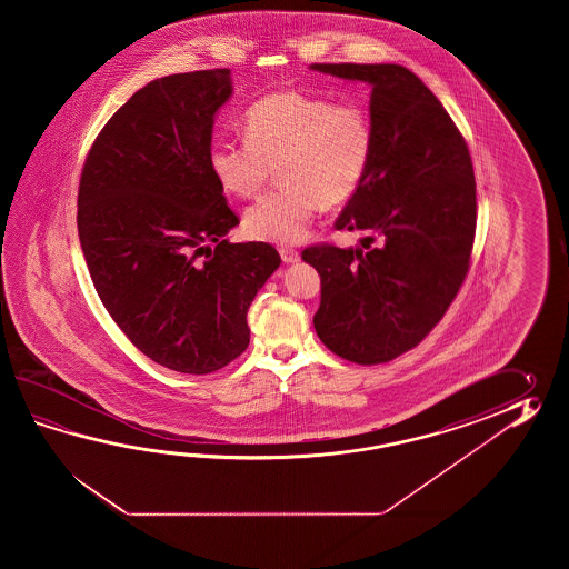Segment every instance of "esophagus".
Segmentation results:
<instances>
[{"mask_svg": "<svg viewBox=\"0 0 569 569\" xmlns=\"http://www.w3.org/2000/svg\"><path fill=\"white\" fill-rule=\"evenodd\" d=\"M279 252L284 264H295V262H299V260H301V254H299L295 248H287V246H282Z\"/></svg>", "mask_w": 569, "mask_h": 569, "instance_id": "obj_1", "label": "esophagus"}]
</instances>
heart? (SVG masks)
I'll list each match as a JSON object with an SVG mask.
<instances>
[{"label": "heart", "instance_id": "1", "mask_svg": "<svg viewBox=\"0 0 569 569\" xmlns=\"http://www.w3.org/2000/svg\"><path fill=\"white\" fill-rule=\"evenodd\" d=\"M246 140H218L209 167L236 197H254L277 169L282 182L243 216L254 240L297 243L309 233L319 207L343 206L363 181L375 126L360 103H331L302 91L260 97L243 116Z\"/></svg>", "mask_w": 569, "mask_h": 569}]
</instances>
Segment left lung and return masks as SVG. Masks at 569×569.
Segmentation results:
<instances>
[{
  "instance_id": "8db88e82",
  "label": "left lung",
  "mask_w": 569,
  "mask_h": 569,
  "mask_svg": "<svg viewBox=\"0 0 569 569\" xmlns=\"http://www.w3.org/2000/svg\"><path fill=\"white\" fill-rule=\"evenodd\" d=\"M372 87L375 152L336 230L362 246H311L302 260L321 277L315 331L356 363L412 350L441 321L470 268L476 233L472 158L460 130L423 81L400 64H311Z\"/></svg>"
}]
</instances>
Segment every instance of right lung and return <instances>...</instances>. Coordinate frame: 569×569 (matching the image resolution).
<instances>
[{"label": "right lung", "mask_w": 569, "mask_h": 569, "mask_svg": "<svg viewBox=\"0 0 569 569\" xmlns=\"http://www.w3.org/2000/svg\"><path fill=\"white\" fill-rule=\"evenodd\" d=\"M231 93L230 69L150 81L99 132L79 182L99 299L138 350L182 375L216 372L248 348L246 315L280 267L270 243L223 240L240 219L209 152Z\"/></svg>", "instance_id": "right-lung-1"}]
</instances>
